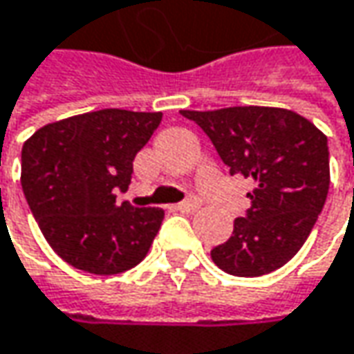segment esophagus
Returning a JSON list of instances; mask_svg holds the SVG:
<instances>
[{"instance_id": "esophagus-1", "label": "esophagus", "mask_w": 354, "mask_h": 354, "mask_svg": "<svg viewBox=\"0 0 354 354\" xmlns=\"http://www.w3.org/2000/svg\"><path fill=\"white\" fill-rule=\"evenodd\" d=\"M200 206H202V202H200L196 196H190L188 200L180 202L176 208L180 210V212H196Z\"/></svg>"}]
</instances>
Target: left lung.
<instances>
[{
	"mask_svg": "<svg viewBox=\"0 0 354 354\" xmlns=\"http://www.w3.org/2000/svg\"><path fill=\"white\" fill-rule=\"evenodd\" d=\"M180 114L204 130L232 176L254 182L246 216L234 220L232 236L210 252L214 264L234 277H262L284 266L308 239L328 194L326 136L284 108Z\"/></svg>",
	"mask_w": 354,
	"mask_h": 354,
	"instance_id": "left-lung-1",
	"label": "left lung"
}]
</instances>
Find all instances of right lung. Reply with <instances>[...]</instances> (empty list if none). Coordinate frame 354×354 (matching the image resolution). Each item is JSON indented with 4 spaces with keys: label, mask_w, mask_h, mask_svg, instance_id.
<instances>
[{
    "label": "right lung",
    "mask_w": 354,
    "mask_h": 354,
    "mask_svg": "<svg viewBox=\"0 0 354 354\" xmlns=\"http://www.w3.org/2000/svg\"><path fill=\"white\" fill-rule=\"evenodd\" d=\"M160 112L97 110L39 128L21 150V188L57 257L92 274H118L148 254L162 208L115 204Z\"/></svg>",
    "instance_id": "1"
}]
</instances>
